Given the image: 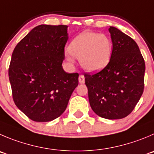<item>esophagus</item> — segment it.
Here are the masks:
<instances>
[{"label":"esophagus","instance_id":"esophagus-1","mask_svg":"<svg viewBox=\"0 0 154 154\" xmlns=\"http://www.w3.org/2000/svg\"><path fill=\"white\" fill-rule=\"evenodd\" d=\"M79 82L80 84H84L85 83V77L83 75H80L79 77Z\"/></svg>","mask_w":154,"mask_h":154}]
</instances>
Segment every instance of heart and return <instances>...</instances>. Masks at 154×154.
I'll return each mask as SVG.
<instances>
[{
	"label": "heart",
	"mask_w": 154,
	"mask_h": 154,
	"mask_svg": "<svg viewBox=\"0 0 154 154\" xmlns=\"http://www.w3.org/2000/svg\"><path fill=\"white\" fill-rule=\"evenodd\" d=\"M112 52V41L107 35L85 31L72 41L66 51V57L69 62L73 63L75 57L79 59L83 69L97 72L108 65Z\"/></svg>",
	"instance_id": "b5f03b06"
}]
</instances>
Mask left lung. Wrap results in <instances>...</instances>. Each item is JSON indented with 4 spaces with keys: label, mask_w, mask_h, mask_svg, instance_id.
Masks as SVG:
<instances>
[{
    "label": "left lung",
    "mask_w": 154,
    "mask_h": 154,
    "mask_svg": "<svg viewBox=\"0 0 154 154\" xmlns=\"http://www.w3.org/2000/svg\"><path fill=\"white\" fill-rule=\"evenodd\" d=\"M112 52L109 63L95 74H85L91 107L99 116L119 119L129 115L144 87L145 63L137 43L115 27L109 29Z\"/></svg>",
    "instance_id": "left-lung-1"
}]
</instances>
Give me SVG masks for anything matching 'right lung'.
Wrapping results in <instances>:
<instances>
[{
    "label": "right lung",
    "instance_id": "right-lung-1",
    "mask_svg": "<svg viewBox=\"0 0 154 154\" xmlns=\"http://www.w3.org/2000/svg\"><path fill=\"white\" fill-rule=\"evenodd\" d=\"M67 26L40 25L14 48L9 79L16 106L35 122H50L66 109L79 84L78 73L62 66Z\"/></svg>",
    "mask_w": 154,
    "mask_h": 154
}]
</instances>
